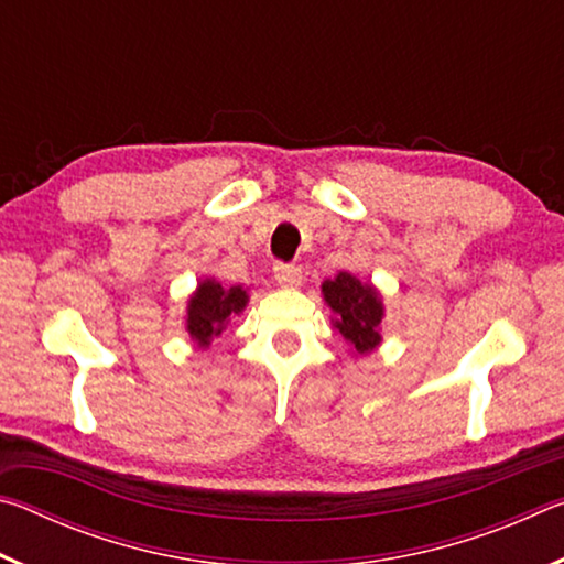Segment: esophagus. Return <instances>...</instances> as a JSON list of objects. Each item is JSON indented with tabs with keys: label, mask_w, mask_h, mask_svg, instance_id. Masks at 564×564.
Instances as JSON below:
<instances>
[{
	"label": "esophagus",
	"mask_w": 564,
	"mask_h": 564,
	"mask_svg": "<svg viewBox=\"0 0 564 564\" xmlns=\"http://www.w3.org/2000/svg\"><path fill=\"white\" fill-rule=\"evenodd\" d=\"M273 275L283 289H295L301 283V269L293 263H275L273 265Z\"/></svg>",
	"instance_id": "34e87169"
}]
</instances>
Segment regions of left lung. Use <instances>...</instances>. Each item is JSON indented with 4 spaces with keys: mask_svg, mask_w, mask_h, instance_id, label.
<instances>
[{
    "mask_svg": "<svg viewBox=\"0 0 564 564\" xmlns=\"http://www.w3.org/2000/svg\"><path fill=\"white\" fill-rule=\"evenodd\" d=\"M323 301L333 311V328H338L343 340L358 356L376 350L380 346V323H383L386 308L380 293L370 283H360L356 275L340 271L336 279L323 281Z\"/></svg>",
    "mask_w": 564,
    "mask_h": 564,
    "instance_id": "obj_1",
    "label": "left lung"
}]
</instances>
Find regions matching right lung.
Here are the masks:
<instances>
[{"label":"right lung","instance_id":"right-lung-1","mask_svg":"<svg viewBox=\"0 0 564 564\" xmlns=\"http://www.w3.org/2000/svg\"><path fill=\"white\" fill-rule=\"evenodd\" d=\"M248 293L243 285H226L216 279H206L188 299L186 305V330L198 348H208L226 328V321L238 316L246 308Z\"/></svg>","mask_w":564,"mask_h":564}]
</instances>
